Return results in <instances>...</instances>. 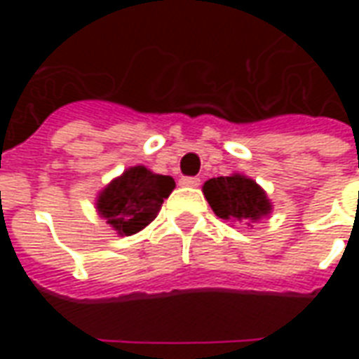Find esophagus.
Returning a JSON list of instances; mask_svg holds the SVG:
<instances>
[{
	"label": "esophagus",
	"instance_id": "1",
	"mask_svg": "<svg viewBox=\"0 0 359 359\" xmlns=\"http://www.w3.org/2000/svg\"><path fill=\"white\" fill-rule=\"evenodd\" d=\"M180 184L182 187H200V179L198 177H182Z\"/></svg>",
	"mask_w": 359,
	"mask_h": 359
}]
</instances>
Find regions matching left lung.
I'll list each match as a JSON object with an SVG mask.
<instances>
[{"instance_id":"left-lung-1","label":"left lung","mask_w":359,"mask_h":359,"mask_svg":"<svg viewBox=\"0 0 359 359\" xmlns=\"http://www.w3.org/2000/svg\"><path fill=\"white\" fill-rule=\"evenodd\" d=\"M203 194L215 215L225 221H257L271 211L264 190L242 175L208 180Z\"/></svg>"}]
</instances>
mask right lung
<instances>
[{
  "mask_svg": "<svg viewBox=\"0 0 359 359\" xmlns=\"http://www.w3.org/2000/svg\"><path fill=\"white\" fill-rule=\"evenodd\" d=\"M172 188L171 177L154 175L146 167H133L100 194L97 210L115 231L134 234L156 219Z\"/></svg>",
  "mask_w": 359,
  "mask_h": 359,
  "instance_id": "obj_1",
  "label": "right lung"
}]
</instances>
